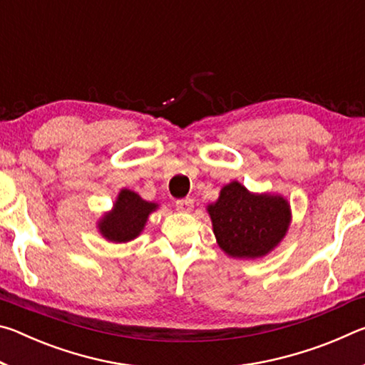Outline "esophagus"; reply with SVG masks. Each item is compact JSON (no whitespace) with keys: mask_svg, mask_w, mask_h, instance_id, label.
Returning <instances> with one entry per match:
<instances>
[{"mask_svg":"<svg viewBox=\"0 0 365 365\" xmlns=\"http://www.w3.org/2000/svg\"><path fill=\"white\" fill-rule=\"evenodd\" d=\"M175 207L178 212H190L193 209V200L191 197H185V200H177Z\"/></svg>","mask_w":365,"mask_h":365,"instance_id":"esophagus-1","label":"esophagus"}]
</instances>
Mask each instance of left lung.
I'll use <instances>...</instances> for the list:
<instances>
[{"mask_svg": "<svg viewBox=\"0 0 365 365\" xmlns=\"http://www.w3.org/2000/svg\"><path fill=\"white\" fill-rule=\"evenodd\" d=\"M215 238L232 257H262L280 243L289 225V206L282 196L251 195L232 182L207 206Z\"/></svg>", "mask_w": 365, "mask_h": 365, "instance_id": "1", "label": "left lung"}]
</instances>
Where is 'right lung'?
<instances>
[{
	"label": "right lung",
	"mask_w": 365,
	"mask_h": 365,
	"mask_svg": "<svg viewBox=\"0 0 365 365\" xmlns=\"http://www.w3.org/2000/svg\"><path fill=\"white\" fill-rule=\"evenodd\" d=\"M156 209L154 202H148L130 190H122L117 197L114 211L104 215L100 222V232L104 238L114 243H125L137 238L143 230L150 212Z\"/></svg>",
	"instance_id": "obj_1"
}]
</instances>
